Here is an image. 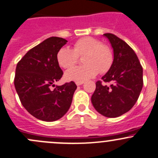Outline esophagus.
<instances>
[{"instance_id": "esophagus-1", "label": "esophagus", "mask_w": 158, "mask_h": 158, "mask_svg": "<svg viewBox=\"0 0 158 158\" xmlns=\"http://www.w3.org/2000/svg\"><path fill=\"white\" fill-rule=\"evenodd\" d=\"M84 83V82H76V85H82V84Z\"/></svg>"}]
</instances>
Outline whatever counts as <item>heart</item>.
I'll return each instance as SVG.
<instances>
[{"instance_id": "heart-1", "label": "heart", "mask_w": 158, "mask_h": 158, "mask_svg": "<svg viewBox=\"0 0 158 158\" xmlns=\"http://www.w3.org/2000/svg\"><path fill=\"white\" fill-rule=\"evenodd\" d=\"M82 56L85 64L68 70L65 74L67 80L84 82L100 73L110 69L114 60L113 51L101 40L91 36L80 38L73 44V49L61 47L56 53V60L63 69H70L77 63L79 56Z\"/></svg>"}]
</instances>
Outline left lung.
<instances>
[{
    "label": "left lung",
    "mask_w": 158,
    "mask_h": 158,
    "mask_svg": "<svg viewBox=\"0 0 158 158\" xmlns=\"http://www.w3.org/2000/svg\"><path fill=\"white\" fill-rule=\"evenodd\" d=\"M114 50L111 67L95 82L92 103L98 112L116 118L135 106L143 87V69L135 51L123 40L112 33H105ZM103 84H102V82ZM110 83V86L104 82Z\"/></svg>",
    "instance_id": "1"
}]
</instances>
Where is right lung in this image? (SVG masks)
Returning <instances> with one entry per match:
<instances>
[{
  "label": "right lung",
  "instance_id": "1",
  "mask_svg": "<svg viewBox=\"0 0 158 158\" xmlns=\"http://www.w3.org/2000/svg\"><path fill=\"white\" fill-rule=\"evenodd\" d=\"M66 43L63 38L49 37L30 49L17 63L16 91L25 109L40 120L61 118L69 110L77 88L73 81L52 88L63 75L56 53Z\"/></svg>",
  "mask_w": 158,
  "mask_h": 158
}]
</instances>
